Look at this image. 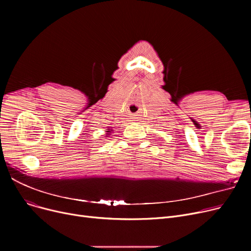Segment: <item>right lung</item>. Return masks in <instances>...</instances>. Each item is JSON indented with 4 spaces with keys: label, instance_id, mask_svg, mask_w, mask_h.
<instances>
[{
    "label": "right lung",
    "instance_id": "right-lung-1",
    "mask_svg": "<svg viewBox=\"0 0 251 251\" xmlns=\"http://www.w3.org/2000/svg\"><path fill=\"white\" fill-rule=\"evenodd\" d=\"M108 132H110V131H108Z\"/></svg>",
    "mask_w": 251,
    "mask_h": 251
}]
</instances>
